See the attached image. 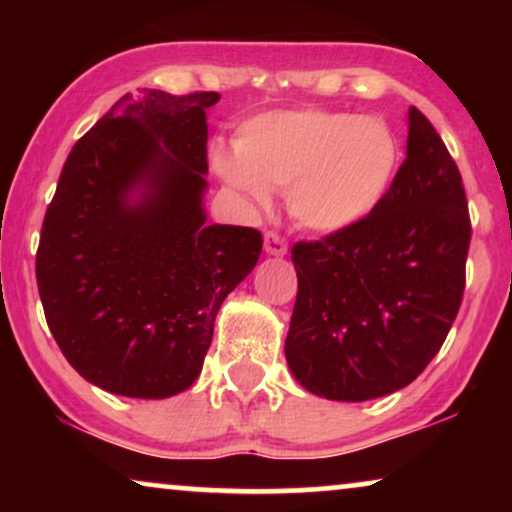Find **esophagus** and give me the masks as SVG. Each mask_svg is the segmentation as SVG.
Masks as SVG:
<instances>
[{
    "instance_id": "1",
    "label": "esophagus",
    "mask_w": 512,
    "mask_h": 512,
    "mask_svg": "<svg viewBox=\"0 0 512 512\" xmlns=\"http://www.w3.org/2000/svg\"><path fill=\"white\" fill-rule=\"evenodd\" d=\"M286 251H289V244H286L284 237L275 233V230H268V233H265V254L284 256Z\"/></svg>"
}]
</instances>
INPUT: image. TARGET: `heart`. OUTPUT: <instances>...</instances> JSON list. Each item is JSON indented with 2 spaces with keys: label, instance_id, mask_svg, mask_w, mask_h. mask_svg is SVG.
Segmentation results:
<instances>
[{
  "label": "heart",
  "instance_id": "obj_1",
  "mask_svg": "<svg viewBox=\"0 0 512 512\" xmlns=\"http://www.w3.org/2000/svg\"><path fill=\"white\" fill-rule=\"evenodd\" d=\"M212 165L249 205L268 207L270 188L289 191V209L300 226L338 233L387 198L401 144L380 118L284 109L244 123L237 149L216 144Z\"/></svg>",
  "mask_w": 512,
  "mask_h": 512
}]
</instances>
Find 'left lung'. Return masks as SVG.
Masks as SVG:
<instances>
[{"mask_svg":"<svg viewBox=\"0 0 512 512\" xmlns=\"http://www.w3.org/2000/svg\"><path fill=\"white\" fill-rule=\"evenodd\" d=\"M471 216L459 167L422 111L408 156L361 223L296 242L286 363L312 394L361 403L408 387L438 354L466 286Z\"/></svg>","mask_w":512,"mask_h":512,"instance_id":"obj_1","label":"left lung"}]
</instances>
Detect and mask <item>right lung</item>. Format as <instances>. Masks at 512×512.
Instances as JSON below:
<instances>
[{
    "instance_id": "1",
    "label": "right lung",
    "mask_w": 512,
    "mask_h": 512,
    "mask_svg": "<svg viewBox=\"0 0 512 512\" xmlns=\"http://www.w3.org/2000/svg\"><path fill=\"white\" fill-rule=\"evenodd\" d=\"M219 97L123 95L69 151L46 209V324L76 373L111 394L191 387L216 312L261 256L256 228L205 223L207 109Z\"/></svg>"
}]
</instances>
